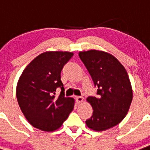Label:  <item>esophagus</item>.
Masks as SVG:
<instances>
[{
  "mask_svg": "<svg viewBox=\"0 0 150 150\" xmlns=\"http://www.w3.org/2000/svg\"><path fill=\"white\" fill-rule=\"evenodd\" d=\"M75 99H76V102H77V104H80V103L82 102L83 100H84V98L81 96H77L75 98Z\"/></svg>",
  "mask_w": 150,
  "mask_h": 150,
  "instance_id": "34e87169",
  "label": "esophagus"
}]
</instances>
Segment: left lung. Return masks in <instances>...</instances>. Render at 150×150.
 I'll list each match as a JSON object with an SVG mask.
<instances>
[{
    "label": "left lung",
    "mask_w": 150,
    "mask_h": 150,
    "mask_svg": "<svg viewBox=\"0 0 150 150\" xmlns=\"http://www.w3.org/2000/svg\"><path fill=\"white\" fill-rule=\"evenodd\" d=\"M79 56L98 89V98L88 97L93 114L85 121L95 131L120 124L129 111L133 89L124 65L111 54L100 50L79 52Z\"/></svg>",
    "instance_id": "1"
}]
</instances>
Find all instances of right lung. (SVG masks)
Masks as SVG:
<instances>
[{
    "label": "right lung",
    "mask_w": 150,
    "mask_h": 150,
    "mask_svg": "<svg viewBox=\"0 0 150 150\" xmlns=\"http://www.w3.org/2000/svg\"><path fill=\"white\" fill-rule=\"evenodd\" d=\"M73 55L71 52H45L23 71L16 95L21 111L33 127L42 131L56 130L72 111L75 99L64 96L61 71ZM57 87L61 93L56 97Z\"/></svg>",
    "instance_id": "1"
}]
</instances>
